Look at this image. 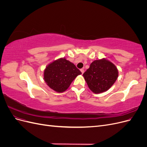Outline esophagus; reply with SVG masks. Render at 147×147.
<instances>
[{
  "mask_svg": "<svg viewBox=\"0 0 147 147\" xmlns=\"http://www.w3.org/2000/svg\"><path fill=\"white\" fill-rule=\"evenodd\" d=\"M80 71H81V72H82V74L84 72V69H80Z\"/></svg>",
  "mask_w": 147,
  "mask_h": 147,
  "instance_id": "obj_1",
  "label": "esophagus"
}]
</instances>
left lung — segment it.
<instances>
[{
  "instance_id": "1",
  "label": "left lung",
  "mask_w": 147,
  "mask_h": 147,
  "mask_svg": "<svg viewBox=\"0 0 147 147\" xmlns=\"http://www.w3.org/2000/svg\"><path fill=\"white\" fill-rule=\"evenodd\" d=\"M83 76L91 91L99 94L107 91L116 82L118 70L112 62L103 58L93 61Z\"/></svg>"
}]
</instances>
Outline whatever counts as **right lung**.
Listing matches in <instances>:
<instances>
[{"mask_svg":"<svg viewBox=\"0 0 147 147\" xmlns=\"http://www.w3.org/2000/svg\"><path fill=\"white\" fill-rule=\"evenodd\" d=\"M82 72L64 57L49 64L44 70L43 78L47 85L57 92L67 90L70 84Z\"/></svg>","mask_w":147,"mask_h":147,"instance_id":"obj_1","label":"right lung"}]
</instances>
